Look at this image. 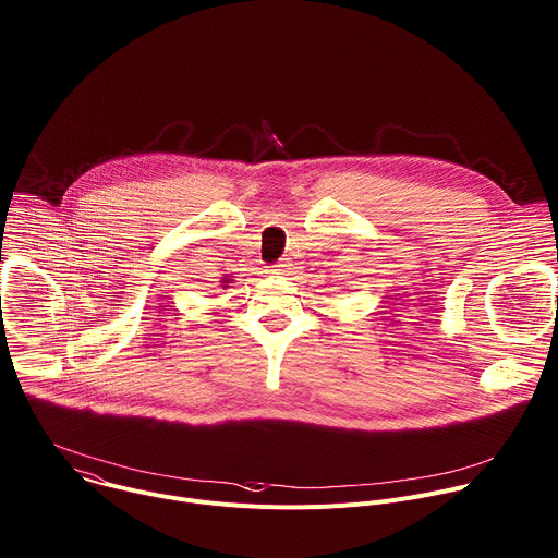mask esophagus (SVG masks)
I'll return each mask as SVG.
<instances>
[{
    "label": "esophagus",
    "instance_id": "obj_1",
    "mask_svg": "<svg viewBox=\"0 0 558 558\" xmlns=\"http://www.w3.org/2000/svg\"><path fill=\"white\" fill-rule=\"evenodd\" d=\"M289 269H291V265H289L287 260H280V263H276V265H271V267H269V271H271V274H276V276L289 274Z\"/></svg>",
    "mask_w": 558,
    "mask_h": 558
}]
</instances>
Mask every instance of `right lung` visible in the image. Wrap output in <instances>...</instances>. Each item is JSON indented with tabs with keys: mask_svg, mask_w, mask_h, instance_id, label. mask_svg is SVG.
I'll list each match as a JSON object with an SVG mask.
<instances>
[{
	"mask_svg": "<svg viewBox=\"0 0 558 558\" xmlns=\"http://www.w3.org/2000/svg\"><path fill=\"white\" fill-rule=\"evenodd\" d=\"M223 282H228V280H223Z\"/></svg>",
	"mask_w": 558,
	"mask_h": 558,
	"instance_id": "obj_1",
	"label": "right lung"
}]
</instances>
